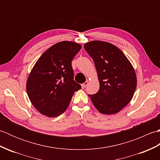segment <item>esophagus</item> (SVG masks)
<instances>
[{"instance_id":"1","label":"esophagus","mask_w":160,"mask_h":160,"mask_svg":"<svg viewBox=\"0 0 160 160\" xmlns=\"http://www.w3.org/2000/svg\"><path fill=\"white\" fill-rule=\"evenodd\" d=\"M87 84H88V81H86L85 82L83 83V84H82V85H81V87H82V89H84V88H85V87H86V86L87 85Z\"/></svg>"}]
</instances>
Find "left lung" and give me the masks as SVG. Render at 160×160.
<instances>
[{"instance_id":"obj_1","label":"left lung","mask_w":160,"mask_h":160,"mask_svg":"<svg viewBox=\"0 0 160 160\" xmlns=\"http://www.w3.org/2000/svg\"><path fill=\"white\" fill-rule=\"evenodd\" d=\"M96 68L100 89L89 95L100 113L113 115L130 102L137 87L133 67L122 51L107 42L93 40L84 45Z\"/></svg>"}]
</instances>
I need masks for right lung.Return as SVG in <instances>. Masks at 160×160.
<instances>
[{
  "label": "right lung",
  "mask_w": 160,
  "mask_h": 160,
  "mask_svg": "<svg viewBox=\"0 0 160 160\" xmlns=\"http://www.w3.org/2000/svg\"><path fill=\"white\" fill-rule=\"evenodd\" d=\"M82 45L62 41L42 53L27 80L26 89L33 106L49 118L63 113L73 93L81 89L73 80L71 60Z\"/></svg>",
  "instance_id": "right-lung-1"
}]
</instances>
